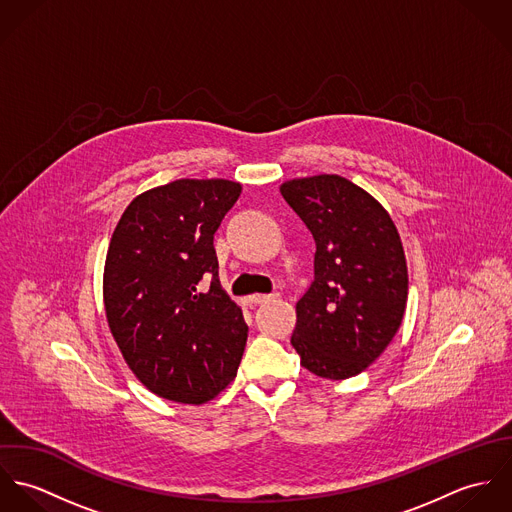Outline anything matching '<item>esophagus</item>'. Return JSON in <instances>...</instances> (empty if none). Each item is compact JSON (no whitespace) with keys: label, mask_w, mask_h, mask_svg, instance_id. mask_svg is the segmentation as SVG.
I'll return each mask as SVG.
<instances>
[{"label":"esophagus","mask_w":512,"mask_h":512,"mask_svg":"<svg viewBox=\"0 0 512 512\" xmlns=\"http://www.w3.org/2000/svg\"><path fill=\"white\" fill-rule=\"evenodd\" d=\"M274 299H276V295H266V293H254V295L248 297V301L252 305H262V303H268V301H274Z\"/></svg>","instance_id":"34e87169"}]
</instances>
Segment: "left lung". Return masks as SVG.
<instances>
[{
    "instance_id": "obj_1",
    "label": "left lung",
    "mask_w": 512,
    "mask_h": 512,
    "mask_svg": "<svg viewBox=\"0 0 512 512\" xmlns=\"http://www.w3.org/2000/svg\"><path fill=\"white\" fill-rule=\"evenodd\" d=\"M280 193L315 240L313 282L295 305L293 349L321 378L355 376L402 323L408 270L400 234L382 205L345 177L293 179Z\"/></svg>"
}]
</instances>
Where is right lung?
Listing matches in <instances>:
<instances>
[{
    "label": "right lung",
    "mask_w": 512,
    "mask_h": 512,
    "mask_svg": "<svg viewBox=\"0 0 512 512\" xmlns=\"http://www.w3.org/2000/svg\"><path fill=\"white\" fill-rule=\"evenodd\" d=\"M240 183L179 179L136 197L118 222L104 266L110 331L147 388L205 404L236 376L248 325L220 288L213 246Z\"/></svg>",
    "instance_id": "add662e5"
}]
</instances>
